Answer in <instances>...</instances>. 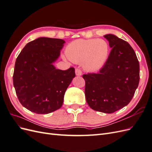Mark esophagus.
Returning <instances> with one entry per match:
<instances>
[{"label":"esophagus","instance_id":"esophagus-1","mask_svg":"<svg viewBox=\"0 0 152 152\" xmlns=\"http://www.w3.org/2000/svg\"><path fill=\"white\" fill-rule=\"evenodd\" d=\"M75 74L77 76H80L82 75V71L79 68H76L75 69Z\"/></svg>","mask_w":152,"mask_h":152}]
</instances>
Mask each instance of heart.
<instances>
[{"label":"heart","instance_id":"heart-1","mask_svg":"<svg viewBox=\"0 0 152 152\" xmlns=\"http://www.w3.org/2000/svg\"><path fill=\"white\" fill-rule=\"evenodd\" d=\"M66 55L69 60L82 63L84 69L95 72L102 68L109 54V45L103 39H77L66 47Z\"/></svg>","mask_w":152,"mask_h":152}]
</instances>
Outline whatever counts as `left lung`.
I'll list each match as a JSON object with an SVG mask.
<instances>
[{
	"instance_id": "1",
	"label": "left lung",
	"mask_w": 152,
	"mask_h": 152,
	"mask_svg": "<svg viewBox=\"0 0 152 152\" xmlns=\"http://www.w3.org/2000/svg\"><path fill=\"white\" fill-rule=\"evenodd\" d=\"M111 52L98 73L82 75L85 95L96 111L112 113L127 105L140 81V64L134 49L126 41L113 34L104 35Z\"/></svg>"
}]
</instances>
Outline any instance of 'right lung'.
Returning <instances> with one entry per match:
<instances>
[{"label": "right lung", "instance_id": "1", "mask_svg": "<svg viewBox=\"0 0 152 152\" xmlns=\"http://www.w3.org/2000/svg\"><path fill=\"white\" fill-rule=\"evenodd\" d=\"M65 41L40 37L28 42L16 60L13 85L21 104L37 114H48L61 107L64 95L75 77V68L66 70L53 65Z\"/></svg>", "mask_w": 152, "mask_h": 152}]
</instances>
